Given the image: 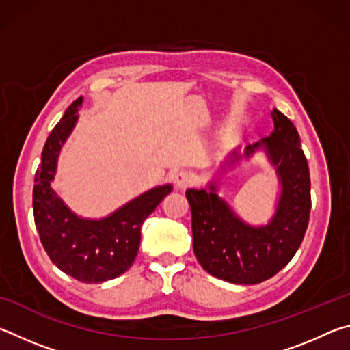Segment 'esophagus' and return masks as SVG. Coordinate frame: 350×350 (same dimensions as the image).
Masks as SVG:
<instances>
[{"label": "esophagus", "instance_id": "34e87169", "mask_svg": "<svg viewBox=\"0 0 350 350\" xmlns=\"http://www.w3.org/2000/svg\"><path fill=\"white\" fill-rule=\"evenodd\" d=\"M173 182L179 189H185L191 185L193 179H191V174L187 173V171H179V173H176L173 176Z\"/></svg>", "mask_w": 350, "mask_h": 350}]
</instances>
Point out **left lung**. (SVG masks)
<instances>
[{
	"mask_svg": "<svg viewBox=\"0 0 350 350\" xmlns=\"http://www.w3.org/2000/svg\"><path fill=\"white\" fill-rule=\"evenodd\" d=\"M273 131L269 137L239 148L230 162L264 151L273 167L280 196L265 225H250L219 196V180L206 188L187 189L191 206L193 250L210 275L233 284H259L275 276L295 256L309 225L310 174L296 128L281 111H271Z\"/></svg>",
	"mask_w": 350,
	"mask_h": 350,
	"instance_id": "obj_1",
	"label": "left lung"
}]
</instances>
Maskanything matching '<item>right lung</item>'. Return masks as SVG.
<instances>
[{
	"mask_svg": "<svg viewBox=\"0 0 350 350\" xmlns=\"http://www.w3.org/2000/svg\"><path fill=\"white\" fill-rule=\"evenodd\" d=\"M83 97L69 106L47 137L35 173L33 217L41 244L52 262L81 282L97 284L120 276L131 267L140 245V228L163 198L171 183L154 187L112 211L91 219L69 208L52 187L60 151L79 120Z\"/></svg>",
	"mask_w": 350,
	"mask_h": 350,
	"instance_id": "add662e5",
	"label": "right lung"
}]
</instances>
